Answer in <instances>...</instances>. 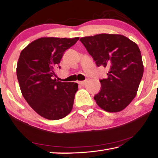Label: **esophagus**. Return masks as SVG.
<instances>
[{
	"label": "esophagus",
	"instance_id": "34e87169",
	"mask_svg": "<svg viewBox=\"0 0 158 158\" xmlns=\"http://www.w3.org/2000/svg\"><path fill=\"white\" fill-rule=\"evenodd\" d=\"M77 83H78L79 85H81L83 86V85H85L86 81H78V82H77Z\"/></svg>",
	"mask_w": 158,
	"mask_h": 158
}]
</instances>
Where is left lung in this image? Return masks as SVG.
<instances>
[{
	"mask_svg": "<svg viewBox=\"0 0 158 158\" xmlns=\"http://www.w3.org/2000/svg\"><path fill=\"white\" fill-rule=\"evenodd\" d=\"M97 66L109 69L100 80L101 90L94 97L100 108L109 113L125 109L137 95L144 67L138 45L119 34L102 33L81 38Z\"/></svg>",
	"mask_w": 158,
	"mask_h": 158,
	"instance_id": "left-lung-1",
	"label": "left lung"
}]
</instances>
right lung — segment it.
<instances>
[{
    "label": "right lung",
    "mask_w": 158,
    "mask_h": 158,
    "mask_svg": "<svg viewBox=\"0 0 158 158\" xmlns=\"http://www.w3.org/2000/svg\"><path fill=\"white\" fill-rule=\"evenodd\" d=\"M78 40V37L40 38L20 54L16 73L22 95L33 110L48 120H60L73 109L78 85L58 81L54 68L64 52Z\"/></svg>",
    "instance_id": "obj_1"
}]
</instances>
